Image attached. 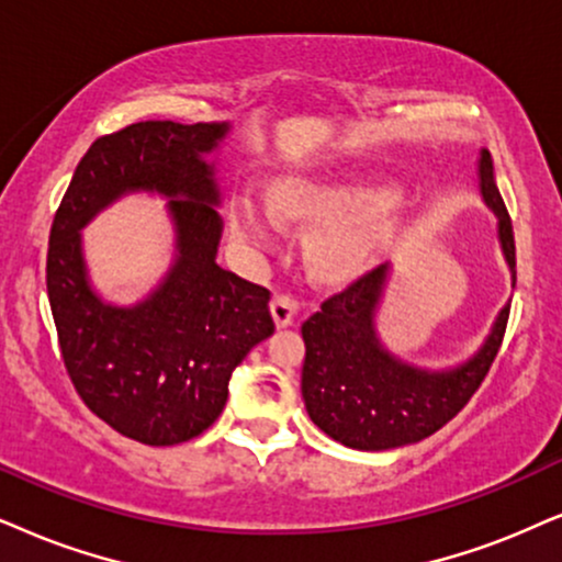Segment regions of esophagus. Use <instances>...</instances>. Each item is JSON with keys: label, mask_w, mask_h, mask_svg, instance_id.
<instances>
[{"label": "esophagus", "mask_w": 562, "mask_h": 562, "mask_svg": "<svg viewBox=\"0 0 562 562\" xmlns=\"http://www.w3.org/2000/svg\"><path fill=\"white\" fill-rule=\"evenodd\" d=\"M269 311H272L274 324L282 329V326H288L297 314V301L290 293H277L272 297V303H269Z\"/></svg>", "instance_id": "esophagus-1"}]
</instances>
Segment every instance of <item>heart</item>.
<instances>
[{
	"label": "heart",
	"mask_w": 562,
	"mask_h": 562,
	"mask_svg": "<svg viewBox=\"0 0 562 562\" xmlns=\"http://www.w3.org/2000/svg\"><path fill=\"white\" fill-rule=\"evenodd\" d=\"M394 183L386 179L288 181L277 191L282 215L324 225L311 238V257L324 272L350 274L368 267L400 228V204H389ZM236 231L248 240H267L272 220L254 202H240Z\"/></svg>",
	"instance_id": "obj_1"
}]
</instances>
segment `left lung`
I'll use <instances>...</instances> for the list:
<instances>
[{
    "label": "left lung",
    "mask_w": 562,
    "mask_h": 562,
    "mask_svg": "<svg viewBox=\"0 0 562 562\" xmlns=\"http://www.w3.org/2000/svg\"><path fill=\"white\" fill-rule=\"evenodd\" d=\"M480 194L498 217V240L516 285L514 228L495 187L493 158L480 153ZM392 265L375 267L342 293L326 297L322 311L303 322L305 360L301 392L308 417L347 449L386 451L417 443L457 417L493 366L508 324L510 303L467 363L428 371L404 363L381 345L375 314Z\"/></svg>",
    "instance_id": "obj_1"
}]
</instances>
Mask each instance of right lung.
I'll list each match as a JSON object with an SVG mask.
<instances>
[{
  "label": "right lung",
  "instance_id": "add662e5",
  "mask_svg": "<svg viewBox=\"0 0 562 562\" xmlns=\"http://www.w3.org/2000/svg\"><path fill=\"white\" fill-rule=\"evenodd\" d=\"M231 124L139 122L95 139L77 166L48 236L46 288L64 368L103 423L145 446L196 438L228 402V381L274 331L269 290L215 261L223 217L215 162ZM169 199L177 257L134 306L89 285L79 231L126 193Z\"/></svg>",
  "mask_w": 562,
  "mask_h": 562
}]
</instances>
